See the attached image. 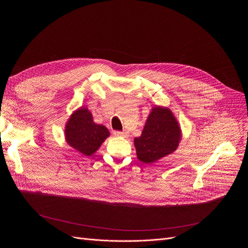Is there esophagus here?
Masks as SVG:
<instances>
[{
	"label": "esophagus",
	"mask_w": 248,
	"mask_h": 248,
	"mask_svg": "<svg viewBox=\"0 0 248 248\" xmlns=\"http://www.w3.org/2000/svg\"><path fill=\"white\" fill-rule=\"evenodd\" d=\"M115 135L117 136H124V137H126L128 135V132L126 131H115Z\"/></svg>",
	"instance_id": "34e87169"
}]
</instances>
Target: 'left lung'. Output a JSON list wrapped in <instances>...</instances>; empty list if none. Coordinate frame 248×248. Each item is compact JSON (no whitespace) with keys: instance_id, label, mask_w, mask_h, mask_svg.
<instances>
[{"instance_id":"1","label":"left lung","mask_w":248,"mask_h":248,"mask_svg":"<svg viewBox=\"0 0 248 248\" xmlns=\"http://www.w3.org/2000/svg\"><path fill=\"white\" fill-rule=\"evenodd\" d=\"M181 140L180 125L168 108L155 107L150 113L141 136L134 138L137 158L145 164L172 153Z\"/></svg>"}]
</instances>
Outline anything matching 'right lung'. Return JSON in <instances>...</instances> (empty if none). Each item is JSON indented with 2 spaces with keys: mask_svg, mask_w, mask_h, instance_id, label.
<instances>
[{
  "mask_svg": "<svg viewBox=\"0 0 248 248\" xmlns=\"http://www.w3.org/2000/svg\"><path fill=\"white\" fill-rule=\"evenodd\" d=\"M64 133L68 145L86 156L95 153L110 135L107 127L96 124L91 113L84 108H80L69 118Z\"/></svg>",
  "mask_w": 248,
  "mask_h": 248,
  "instance_id": "1",
  "label": "right lung"
}]
</instances>
